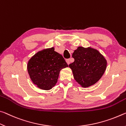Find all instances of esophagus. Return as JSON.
Wrapping results in <instances>:
<instances>
[{
  "label": "esophagus",
  "instance_id": "esophagus-1",
  "mask_svg": "<svg viewBox=\"0 0 126 126\" xmlns=\"http://www.w3.org/2000/svg\"><path fill=\"white\" fill-rule=\"evenodd\" d=\"M66 63L68 65H69L70 63V59H66Z\"/></svg>",
  "mask_w": 126,
  "mask_h": 126
}]
</instances>
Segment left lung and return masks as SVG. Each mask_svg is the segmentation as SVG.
Masks as SVG:
<instances>
[{"label":"left lung","instance_id":"obj_1","mask_svg":"<svg viewBox=\"0 0 126 126\" xmlns=\"http://www.w3.org/2000/svg\"><path fill=\"white\" fill-rule=\"evenodd\" d=\"M74 62L69 65L74 78L82 87L87 88L98 82L107 68L106 59L97 49L78 47L72 55Z\"/></svg>","mask_w":126,"mask_h":126}]
</instances>
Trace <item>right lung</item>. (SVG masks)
<instances>
[{
    "mask_svg": "<svg viewBox=\"0 0 126 126\" xmlns=\"http://www.w3.org/2000/svg\"><path fill=\"white\" fill-rule=\"evenodd\" d=\"M68 67L63 56L54 47L44 49L30 59L27 70L33 83L42 90H50L58 79L61 69Z\"/></svg>",
    "mask_w": 126,
    "mask_h": 126,
    "instance_id": "add662e5",
    "label": "right lung"
}]
</instances>
